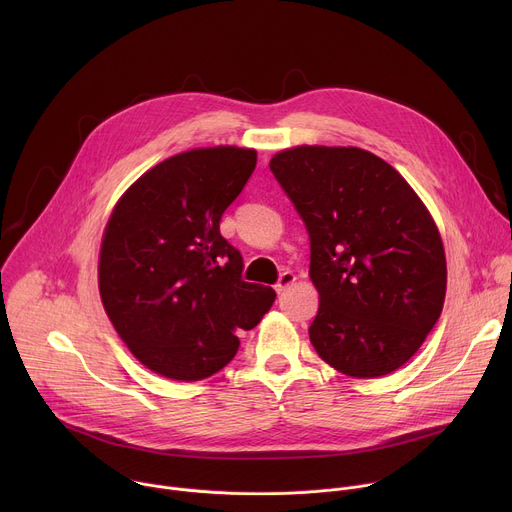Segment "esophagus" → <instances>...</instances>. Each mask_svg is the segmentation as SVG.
<instances>
[{"mask_svg":"<svg viewBox=\"0 0 512 512\" xmlns=\"http://www.w3.org/2000/svg\"><path fill=\"white\" fill-rule=\"evenodd\" d=\"M294 281H296V273L283 271V273L279 275L277 283H275V291H277V294H283V291H285L289 285H294Z\"/></svg>","mask_w":512,"mask_h":512,"instance_id":"obj_1","label":"esophagus"}]
</instances>
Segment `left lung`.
<instances>
[{"mask_svg": "<svg viewBox=\"0 0 512 512\" xmlns=\"http://www.w3.org/2000/svg\"><path fill=\"white\" fill-rule=\"evenodd\" d=\"M269 168L310 235L316 352L356 379L397 371L446 298L444 245L425 204L393 166L360 148L300 145Z\"/></svg>", "mask_w": 512, "mask_h": 512, "instance_id": "left-lung-1", "label": "left lung"}]
</instances>
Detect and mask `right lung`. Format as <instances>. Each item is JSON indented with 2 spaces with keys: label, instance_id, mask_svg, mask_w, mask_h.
<instances>
[{
  "label": "right lung",
  "instance_id": "1",
  "mask_svg": "<svg viewBox=\"0 0 512 512\" xmlns=\"http://www.w3.org/2000/svg\"><path fill=\"white\" fill-rule=\"evenodd\" d=\"M255 166V150H190L145 172L113 208L101 300L133 356L162 377L221 371L237 354V334L275 302L271 287L243 279V257L221 235L223 212Z\"/></svg>",
  "mask_w": 512,
  "mask_h": 512
}]
</instances>
